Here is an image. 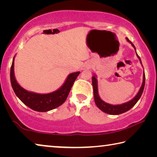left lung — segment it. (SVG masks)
<instances>
[{"label": "left lung", "instance_id": "8db88e82", "mask_svg": "<svg viewBox=\"0 0 157 157\" xmlns=\"http://www.w3.org/2000/svg\"><path fill=\"white\" fill-rule=\"evenodd\" d=\"M127 41H129V43L132 44V42L130 41L127 38ZM132 46L134 47V48L136 51V48H135L134 45L132 44ZM136 55L139 59H140V62L141 63V60H140V57L136 53ZM145 73H143V81L142 86L140 87L139 93H138L137 95L135 96L132 100L129 101L126 103H124V104H122L120 105H112L107 104V103L105 102L102 100L100 99L99 97V95H98V84H97V79L95 78V76L92 77V84L93 87H94V100H95V105H97V107L100 109L101 111H104L105 113H107L108 114H111V115H118V114L123 113L126 112L130 109H132L134 106L136 104L138 100L140 99V96L143 94V89H144L145 87Z\"/></svg>", "mask_w": 157, "mask_h": 157}]
</instances>
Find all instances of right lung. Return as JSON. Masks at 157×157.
I'll list each match as a JSON object with an SVG mask.
<instances>
[{"label":"right lung","instance_id":"add662e5","mask_svg":"<svg viewBox=\"0 0 157 157\" xmlns=\"http://www.w3.org/2000/svg\"><path fill=\"white\" fill-rule=\"evenodd\" d=\"M14 57L10 68V80L15 94L28 107L41 112L54 109L62 105L67 98L74 82L79 74V72L71 73L63 86L56 91L48 94H38L26 91L17 83L14 74Z\"/></svg>","mask_w":157,"mask_h":157}]
</instances>
